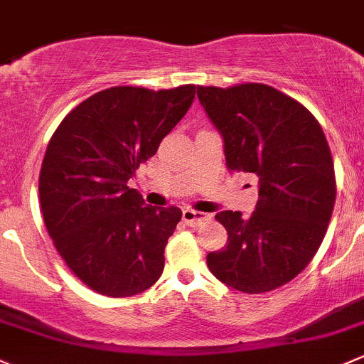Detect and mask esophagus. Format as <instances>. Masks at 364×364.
Instances as JSON below:
<instances>
[{
	"label": "esophagus",
	"mask_w": 364,
	"mask_h": 364,
	"mask_svg": "<svg viewBox=\"0 0 364 364\" xmlns=\"http://www.w3.org/2000/svg\"><path fill=\"white\" fill-rule=\"evenodd\" d=\"M182 219H183V223L189 224V226H200V224L207 223V220L212 219V215H210V213L196 212V210L186 208V210H182Z\"/></svg>",
	"instance_id": "34e87169"
}]
</instances>
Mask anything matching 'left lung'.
<instances>
[{
    "instance_id": "1",
    "label": "left lung",
    "mask_w": 364,
    "mask_h": 364,
    "mask_svg": "<svg viewBox=\"0 0 364 364\" xmlns=\"http://www.w3.org/2000/svg\"><path fill=\"white\" fill-rule=\"evenodd\" d=\"M198 100L224 144L226 166L257 177L250 215L215 219L228 243L207 256L213 277L242 293H266L293 280L316 256L336 186L319 122L303 105L264 84L198 87Z\"/></svg>"
}]
</instances>
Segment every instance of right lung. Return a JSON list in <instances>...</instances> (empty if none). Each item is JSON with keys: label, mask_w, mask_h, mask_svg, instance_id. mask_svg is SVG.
I'll return each mask as SVG.
<instances>
[{"label": "right lung", "mask_w": 364, "mask_h": 364, "mask_svg": "<svg viewBox=\"0 0 364 364\" xmlns=\"http://www.w3.org/2000/svg\"><path fill=\"white\" fill-rule=\"evenodd\" d=\"M196 85L168 91L110 87L70 112L40 171L45 226L87 287L126 298L154 286L182 212L147 205L127 182L181 122Z\"/></svg>", "instance_id": "1"}]
</instances>
